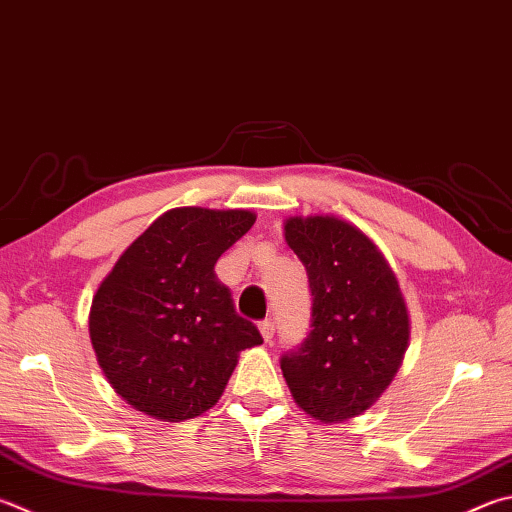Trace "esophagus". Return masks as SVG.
<instances>
[{
	"label": "esophagus",
	"mask_w": 512,
	"mask_h": 512,
	"mask_svg": "<svg viewBox=\"0 0 512 512\" xmlns=\"http://www.w3.org/2000/svg\"><path fill=\"white\" fill-rule=\"evenodd\" d=\"M259 333H262L264 342H271L273 340V333H275V324L271 320L259 322Z\"/></svg>",
	"instance_id": "34e87169"
}]
</instances>
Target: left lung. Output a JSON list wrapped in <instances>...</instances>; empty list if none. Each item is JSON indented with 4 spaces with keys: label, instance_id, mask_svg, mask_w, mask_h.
Listing matches in <instances>:
<instances>
[{
    "label": "left lung",
    "instance_id": "1",
    "mask_svg": "<svg viewBox=\"0 0 512 512\" xmlns=\"http://www.w3.org/2000/svg\"><path fill=\"white\" fill-rule=\"evenodd\" d=\"M284 237L313 295L309 336L280 360L286 385L315 421L342 423L369 410L392 383L410 315L387 259L349 221L288 217Z\"/></svg>",
    "mask_w": 512,
    "mask_h": 512
}]
</instances>
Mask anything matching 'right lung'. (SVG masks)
I'll use <instances>...</instances> for the list:
<instances>
[{
  "mask_svg": "<svg viewBox=\"0 0 512 512\" xmlns=\"http://www.w3.org/2000/svg\"><path fill=\"white\" fill-rule=\"evenodd\" d=\"M255 219L250 210H167L98 286L91 345L134 410L170 423L201 416L224 394L239 351L264 342L215 275Z\"/></svg>",
  "mask_w": 512,
  "mask_h": 512,
  "instance_id": "1",
  "label": "right lung"
}]
</instances>
